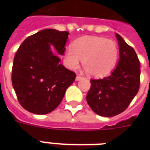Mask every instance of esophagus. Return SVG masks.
<instances>
[{"mask_svg":"<svg viewBox=\"0 0 150 150\" xmlns=\"http://www.w3.org/2000/svg\"><path fill=\"white\" fill-rule=\"evenodd\" d=\"M82 79H83V77H82V76H81V75H78L77 76H76V78H75V80H76V81H79V80Z\"/></svg>","mask_w":150,"mask_h":150,"instance_id":"34e87169","label":"esophagus"}]
</instances>
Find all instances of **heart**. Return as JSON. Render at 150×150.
<instances>
[{
	"label": "heart",
	"instance_id": "1",
	"mask_svg": "<svg viewBox=\"0 0 150 150\" xmlns=\"http://www.w3.org/2000/svg\"><path fill=\"white\" fill-rule=\"evenodd\" d=\"M118 57L116 43L101 36H84L75 40L72 49L65 50L66 63L72 69L79 68L82 60L85 71L94 77L108 75Z\"/></svg>",
	"mask_w": 150,
	"mask_h": 150
}]
</instances>
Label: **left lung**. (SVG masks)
<instances>
[{
	"label": "left lung",
	"mask_w": 150,
	"mask_h": 150,
	"mask_svg": "<svg viewBox=\"0 0 150 150\" xmlns=\"http://www.w3.org/2000/svg\"><path fill=\"white\" fill-rule=\"evenodd\" d=\"M119 61L111 74L103 79H91L86 96L88 104L96 114L113 117L130 104L139 89L140 63L135 50L119 34Z\"/></svg>",
	"instance_id": "obj_1"
}]
</instances>
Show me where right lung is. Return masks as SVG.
I'll return each mask as SVG.
<instances>
[{
	"instance_id": "1",
	"label": "right lung",
	"mask_w": 150,
	"mask_h": 150,
	"mask_svg": "<svg viewBox=\"0 0 150 150\" xmlns=\"http://www.w3.org/2000/svg\"><path fill=\"white\" fill-rule=\"evenodd\" d=\"M68 35L66 31L43 29L27 37L15 54L12 86L18 102L29 112L53 111L75 81V74L60 64L58 55L64 54Z\"/></svg>"
}]
</instances>
